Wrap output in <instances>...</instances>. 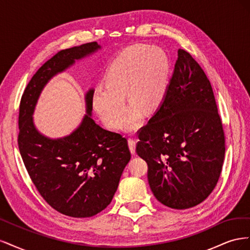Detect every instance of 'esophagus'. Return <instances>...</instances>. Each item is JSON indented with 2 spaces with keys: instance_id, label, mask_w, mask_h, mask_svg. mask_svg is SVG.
Listing matches in <instances>:
<instances>
[{
  "instance_id": "obj_1",
  "label": "esophagus",
  "mask_w": 250,
  "mask_h": 250,
  "mask_svg": "<svg viewBox=\"0 0 250 250\" xmlns=\"http://www.w3.org/2000/svg\"><path fill=\"white\" fill-rule=\"evenodd\" d=\"M135 144H137V142H135L134 139H132V138L128 139V146H129L130 152H131L132 154L135 153Z\"/></svg>"
}]
</instances>
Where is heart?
I'll return each mask as SVG.
<instances>
[{"label":"heart","instance_id":"1","mask_svg":"<svg viewBox=\"0 0 250 250\" xmlns=\"http://www.w3.org/2000/svg\"><path fill=\"white\" fill-rule=\"evenodd\" d=\"M169 60L156 47L138 44L128 48L110 63L105 76L106 86H98L93 105L107 127L116 129L123 122L127 94L132 106L123 129L132 131L140 126L142 110L151 111L161 104L167 86Z\"/></svg>","mask_w":250,"mask_h":250}]
</instances>
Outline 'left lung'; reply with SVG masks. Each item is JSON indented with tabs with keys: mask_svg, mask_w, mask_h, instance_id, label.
Instances as JSON below:
<instances>
[{
	"mask_svg": "<svg viewBox=\"0 0 250 250\" xmlns=\"http://www.w3.org/2000/svg\"><path fill=\"white\" fill-rule=\"evenodd\" d=\"M139 139L137 153L164 206L190 208L213 192L225 154L223 126L210 82L187 51L178 50L163 102Z\"/></svg>",
	"mask_w": 250,
	"mask_h": 250,
	"instance_id": "8db88e82",
	"label": "left lung"
}]
</instances>
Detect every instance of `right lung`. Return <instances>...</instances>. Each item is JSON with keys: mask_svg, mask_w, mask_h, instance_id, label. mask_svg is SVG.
I'll return each instance as SVG.
<instances>
[{"mask_svg": "<svg viewBox=\"0 0 250 250\" xmlns=\"http://www.w3.org/2000/svg\"><path fill=\"white\" fill-rule=\"evenodd\" d=\"M101 47L96 42L59 51L33 75L21 96L19 149L37 191L49 206L74 218H87L106 208L130 161L127 140L103 129L92 119L94 89L85 95L86 115L76 130L62 139L44 137L32 115L48 81Z\"/></svg>", "mask_w": 250, "mask_h": 250, "instance_id": "obj_1", "label": "right lung"}]
</instances>
